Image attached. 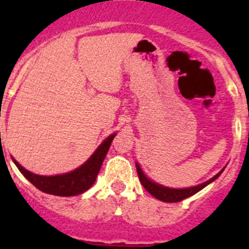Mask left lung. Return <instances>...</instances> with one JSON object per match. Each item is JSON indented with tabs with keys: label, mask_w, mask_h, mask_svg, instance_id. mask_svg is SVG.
<instances>
[{
	"label": "left lung",
	"mask_w": 249,
	"mask_h": 249,
	"mask_svg": "<svg viewBox=\"0 0 249 249\" xmlns=\"http://www.w3.org/2000/svg\"><path fill=\"white\" fill-rule=\"evenodd\" d=\"M137 167V173H138V178H140V182L142 183V186L146 188V191L148 193H151L153 197H156L157 199L160 201H163V202H168V203H173V202H181L183 199L188 198L191 196L196 195L197 192H199L201 190H203L204 187L208 186L211 182H213L215 178H218L219 175L222 173V169L221 172L218 175H215L214 177L211 178L210 181L204 182V183L198 184V186L196 187H191V188H184V190H173V188H167V187L163 186H160V184L155 183V182L149 181L148 178L143 175L142 172V169L138 164H136Z\"/></svg>",
	"instance_id": "obj_1"
}]
</instances>
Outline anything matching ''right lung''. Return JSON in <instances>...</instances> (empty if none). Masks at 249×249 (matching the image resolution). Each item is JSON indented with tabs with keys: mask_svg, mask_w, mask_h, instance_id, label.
<instances>
[{
	"mask_svg": "<svg viewBox=\"0 0 249 249\" xmlns=\"http://www.w3.org/2000/svg\"><path fill=\"white\" fill-rule=\"evenodd\" d=\"M114 136L116 135L109 136L107 140L103 141V143L96 149V152L85 164H82L80 168L74 169L72 172L66 173V175L51 176V177L38 176L28 172L27 169L23 168L15 160H13V162L17 166V168L19 169V172L25 176L36 188H38L42 192L54 196H61V197L81 195V193H83L89 188H91L92 184L96 181L101 166H102L103 160H105L106 155L108 152Z\"/></svg>",
	"mask_w": 249,
	"mask_h": 249,
	"instance_id": "obj_1",
	"label": "right lung"
}]
</instances>
